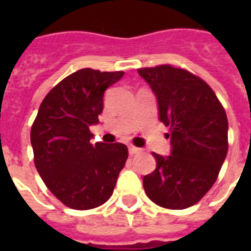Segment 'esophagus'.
Returning <instances> with one entry per match:
<instances>
[{"label": "esophagus", "instance_id": "1", "mask_svg": "<svg viewBox=\"0 0 251 251\" xmlns=\"http://www.w3.org/2000/svg\"><path fill=\"white\" fill-rule=\"evenodd\" d=\"M141 152V149L138 147H134V146H129V153L130 155H135V153Z\"/></svg>", "mask_w": 251, "mask_h": 251}]
</instances>
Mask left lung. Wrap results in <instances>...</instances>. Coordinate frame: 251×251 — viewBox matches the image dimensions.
Returning a JSON list of instances; mask_svg holds the SVG:
<instances>
[{
  "instance_id": "left-lung-1",
  "label": "left lung",
  "mask_w": 251,
  "mask_h": 251,
  "mask_svg": "<svg viewBox=\"0 0 251 251\" xmlns=\"http://www.w3.org/2000/svg\"><path fill=\"white\" fill-rule=\"evenodd\" d=\"M157 99L159 120L171 126L169 156L152 152L156 169L143 177L157 206L183 210L198 203L218 178L228 152V118L208 84L171 65L138 69Z\"/></svg>"
}]
</instances>
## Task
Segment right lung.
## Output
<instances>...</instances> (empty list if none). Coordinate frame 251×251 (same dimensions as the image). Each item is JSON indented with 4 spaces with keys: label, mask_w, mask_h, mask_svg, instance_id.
I'll return each instance as SVG.
<instances>
[{
    "label": "right lung",
    "mask_w": 251,
    "mask_h": 251,
    "mask_svg": "<svg viewBox=\"0 0 251 251\" xmlns=\"http://www.w3.org/2000/svg\"><path fill=\"white\" fill-rule=\"evenodd\" d=\"M122 76L124 72L94 69L73 73L49 91L33 121L35 167L53 195L70 208L91 210L105 203L125 167V145L90 142L104 92Z\"/></svg>",
    "instance_id": "1"
}]
</instances>
